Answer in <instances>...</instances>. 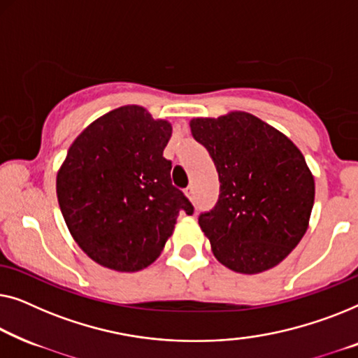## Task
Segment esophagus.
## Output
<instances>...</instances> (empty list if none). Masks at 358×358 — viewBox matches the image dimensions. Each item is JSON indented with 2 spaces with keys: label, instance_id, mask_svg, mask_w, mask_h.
I'll return each mask as SVG.
<instances>
[{
  "label": "esophagus",
  "instance_id": "esophagus-1",
  "mask_svg": "<svg viewBox=\"0 0 358 358\" xmlns=\"http://www.w3.org/2000/svg\"><path fill=\"white\" fill-rule=\"evenodd\" d=\"M185 194L188 196L189 201H193V199H194V189H193V186H189V188H186V189H185Z\"/></svg>",
  "mask_w": 358,
  "mask_h": 358
}]
</instances>
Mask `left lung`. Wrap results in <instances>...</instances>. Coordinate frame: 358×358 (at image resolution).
Instances as JSON below:
<instances>
[{
  "instance_id": "obj_1",
  "label": "left lung",
  "mask_w": 358,
  "mask_h": 358,
  "mask_svg": "<svg viewBox=\"0 0 358 358\" xmlns=\"http://www.w3.org/2000/svg\"><path fill=\"white\" fill-rule=\"evenodd\" d=\"M191 134L219 173L220 194L199 227L219 263L258 274L278 266L308 229L315 178L300 149L246 112L193 118Z\"/></svg>"
}]
</instances>
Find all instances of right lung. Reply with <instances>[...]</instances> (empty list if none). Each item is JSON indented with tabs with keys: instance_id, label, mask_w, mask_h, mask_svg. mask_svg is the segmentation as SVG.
I'll use <instances>...</instances> for the list:
<instances>
[{
	"instance_id": "add662e5",
	"label": "right lung",
	"mask_w": 358,
	"mask_h": 358,
	"mask_svg": "<svg viewBox=\"0 0 358 358\" xmlns=\"http://www.w3.org/2000/svg\"><path fill=\"white\" fill-rule=\"evenodd\" d=\"M170 136L167 120L124 105L90 123L69 148L57 175L58 204L80 250L103 268H148L181 210L193 214L164 157Z\"/></svg>"
}]
</instances>
